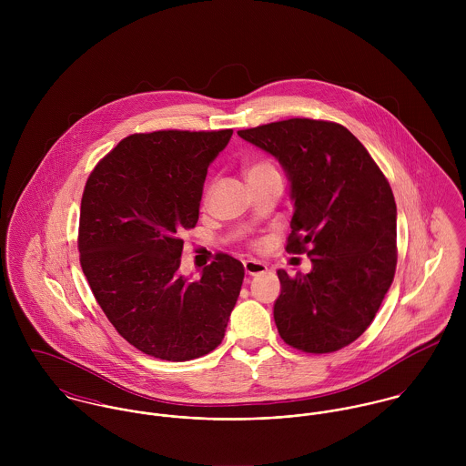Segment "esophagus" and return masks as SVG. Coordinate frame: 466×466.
Instances as JSON below:
<instances>
[{"instance_id": "obj_1", "label": "esophagus", "mask_w": 466, "mask_h": 466, "mask_svg": "<svg viewBox=\"0 0 466 466\" xmlns=\"http://www.w3.org/2000/svg\"><path fill=\"white\" fill-rule=\"evenodd\" d=\"M244 270L248 276H258L264 274L267 270V266L264 262H257V260H246L244 262Z\"/></svg>"}]
</instances>
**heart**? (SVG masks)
Segmentation results:
<instances>
[{
    "instance_id": "b5f03b06",
    "label": "heart",
    "mask_w": 466,
    "mask_h": 466,
    "mask_svg": "<svg viewBox=\"0 0 466 466\" xmlns=\"http://www.w3.org/2000/svg\"><path fill=\"white\" fill-rule=\"evenodd\" d=\"M270 174H278V170H276V167H274L270 161H267V159L255 161V163H251V165L246 167V177H248V179L260 177V176H270ZM206 199H208V194H206Z\"/></svg>"
}]
</instances>
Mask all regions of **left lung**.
Returning a JSON list of instances; mask_svg holds the SVG:
<instances>
[{
	"label": "left lung",
	"mask_w": 466,
	"mask_h": 466,
	"mask_svg": "<svg viewBox=\"0 0 466 466\" xmlns=\"http://www.w3.org/2000/svg\"><path fill=\"white\" fill-rule=\"evenodd\" d=\"M238 136L274 156L290 181L287 251L307 253L309 274L278 270L274 323L307 353H332L375 319L397 268V204L364 145L346 127L290 118Z\"/></svg>",
	"instance_id": "obj_1"
}]
</instances>
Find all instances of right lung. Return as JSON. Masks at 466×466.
Listing matches in <instances>:
<instances>
[{
	"instance_id": "add662e5",
	"label": "right lung",
	"mask_w": 466,
	"mask_h": 466,
	"mask_svg": "<svg viewBox=\"0 0 466 466\" xmlns=\"http://www.w3.org/2000/svg\"><path fill=\"white\" fill-rule=\"evenodd\" d=\"M233 131L131 134L87 177L80 267L100 309L129 344L172 362L215 350L244 281L218 253L199 279L179 274L183 233L199 220L209 163Z\"/></svg>"
}]
</instances>
